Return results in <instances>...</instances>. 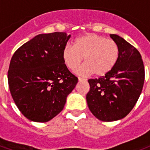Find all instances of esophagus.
<instances>
[{
    "label": "esophagus",
    "instance_id": "1",
    "mask_svg": "<svg viewBox=\"0 0 150 150\" xmlns=\"http://www.w3.org/2000/svg\"><path fill=\"white\" fill-rule=\"evenodd\" d=\"M79 81H86V79H83V78H81V77H79Z\"/></svg>",
    "mask_w": 150,
    "mask_h": 150
}]
</instances>
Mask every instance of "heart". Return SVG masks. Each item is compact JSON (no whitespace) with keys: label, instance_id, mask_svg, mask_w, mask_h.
<instances>
[{"label":"heart","instance_id":"obj_1","mask_svg":"<svg viewBox=\"0 0 150 150\" xmlns=\"http://www.w3.org/2000/svg\"><path fill=\"white\" fill-rule=\"evenodd\" d=\"M119 54V47L114 41L88 33L75 40L72 47L65 46L62 59L64 65L71 71L77 69L84 59L85 64L77 70L79 75L94 73L96 76H104L115 66Z\"/></svg>","mask_w":150,"mask_h":150}]
</instances>
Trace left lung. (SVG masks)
<instances>
[{"instance_id":"1","label":"left lung","mask_w":150,"mask_h":150,"mask_svg":"<svg viewBox=\"0 0 150 150\" xmlns=\"http://www.w3.org/2000/svg\"><path fill=\"white\" fill-rule=\"evenodd\" d=\"M110 36L119 47L117 62L104 76L88 79L90 90L86 95L89 110L95 117L105 122L120 120L131 111L145 79L139 51L118 35Z\"/></svg>"}]
</instances>
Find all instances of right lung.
Returning <instances> with one entry per match:
<instances>
[{
  "label": "right lung",
  "mask_w": 150,
  "mask_h": 150,
  "mask_svg": "<svg viewBox=\"0 0 150 150\" xmlns=\"http://www.w3.org/2000/svg\"><path fill=\"white\" fill-rule=\"evenodd\" d=\"M70 37L62 32L39 34L11 58L7 73L11 96L31 121L44 123L59 114L78 83L62 59Z\"/></svg>",
  "instance_id": "add662e5"
}]
</instances>
